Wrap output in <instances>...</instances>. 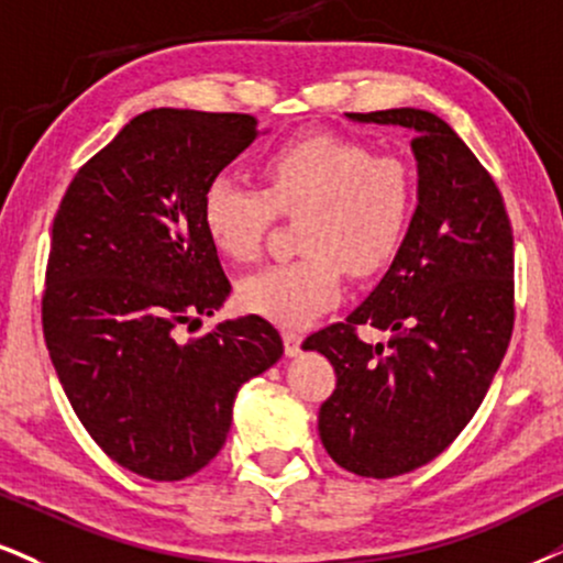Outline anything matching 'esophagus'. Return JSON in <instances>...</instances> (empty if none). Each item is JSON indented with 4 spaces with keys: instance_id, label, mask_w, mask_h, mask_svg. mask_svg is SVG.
Listing matches in <instances>:
<instances>
[{
    "instance_id": "obj_1",
    "label": "esophagus",
    "mask_w": 563,
    "mask_h": 563,
    "mask_svg": "<svg viewBox=\"0 0 563 563\" xmlns=\"http://www.w3.org/2000/svg\"><path fill=\"white\" fill-rule=\"evenodd\" d=\"M282 339H284V352H287L289 357H295L297 352H300V344H302L300 331H292V329L282 331Z\"/></svg>"
}]
</instances>
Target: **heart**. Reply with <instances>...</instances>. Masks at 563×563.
<instances>
[{"mask_svg":"<svg viewBox=\"0 0 563 563\" xmlns=\"http://www.w3.org/2000/svg\"><path fill=\"white\" fill-rule=\"evenodd\" d=\"M263 190L217 175L200 198L211 245L229 261L258 258L276 213L297 220L300 258L274 263L238 287L247 313L308 325L339 300L344 266L376 274L405 245L418 206L407 162L373 154L365 143L316 133L284 143L261 164Z\"/></svg>","mask_w":563,"mask_h":563,"instance_id":"1","label":"heart"}]
</instances>
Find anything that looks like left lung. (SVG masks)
Listing matches in <instances>:
<instances>
[{
  "mask_svg": "<svg viewBox=\"0 0 563 563\" xmlns=\"http://www.w3.org/2000/svg\"><path fill=\"white\" fill-rule=\"evenodd\" d=\"M346 117L412 130L418 208L378 287L302 346L336 373L318 412L329 456L384 481L435 460L481 407L515 329V238L494 177L441 117L407 107ZM360 324L393 339L367 345Z\"/></svg>",
  "mask_w": 563,
  "mask_h": 563,
  "instance_id": "1",
  "label": "left lung"
}]
</instances>
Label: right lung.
I'll use <instances>...</instances> for the list:
<instances>
[{
  "instance_id": "right-lung-1",
  "label": "right lung",
  "mask_w": 563,
  "mask_h": 563,
  "mask_svg": "<svg viewBox=\"0 0 563 563\" xmlns=\"http://www.w3.org/2000/svg\"><path fill=\"white\" fill-rule=\"evenodd\" d=\"M255 135L253 114L151 109L80 166L54 217L48 357L90 439L151 481L203 470L224 446L238 388L284 352L261 316L179 339L232 292L200 198Z\"/></svg>"
}]
</instances>
